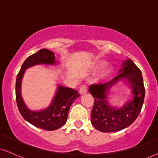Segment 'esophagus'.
Returning <instances> with one entry per match:
<instances>
[{"label":"esophagus","instance_id":"obj_1","mask_svg":"<svg viewBox=\"0 0 158 158\" xmlns=\"http://www.w3.org/2000/svg\"><path fill=\"white\" fill-rule=\"evenodd\" d=\"M79 94H85L88 91V86L86 85H81L79 88Z\"/></svg>","mask_w":158,"mask_h":158}]
</instances>
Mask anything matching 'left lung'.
<instances>
[{
  "label": "left lung",
  "instance_id": "left-lung-1",
  "mask_svg": "<svg viewBox=\"0 0 158 158\" xmlns=\"http://www.w3.org/2000/svg\"><path fill=\"white\" fill-rule=\"evenodd\" d=\"M123 69L112 80L93 84L89 88V92L94 98L90 119L98 131L114 132L124 129L135 122L142 109L145 87L140 70L130 59L123 61ZM123 78L128 79L132 85L134 99L122 108L114 109L108 105L106 95L110 88Z\"/></svg>",
  "mask_w": 158,
  "mask_h": 158
}]
</instances>
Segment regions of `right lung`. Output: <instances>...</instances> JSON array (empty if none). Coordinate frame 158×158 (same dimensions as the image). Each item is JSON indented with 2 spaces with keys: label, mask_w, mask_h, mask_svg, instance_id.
Instances as JSON below:
<instances>
[{
  "label": "right lung",
  "mask_w": 158,
  "mask_h": 158,
  "mask_svg": "<svg viewBox=\"0 0 158 158\" xmlns=\"http://www.w3.org/2000/svg\"><path fill=\"white\" fill-rule=\"evenodd\" d=\"M55 63L54 52L47 49H41L24 61L16 79V102L21 116L27 122L46 131H53L64 126L68 119L69 108L80 94L77 90L59 85L51 105L48 108L41 111H31L27 108L21 98V84L26 69L35 64Z\"/></svg>",
  "instance_id": "1"
}]
</instances>
